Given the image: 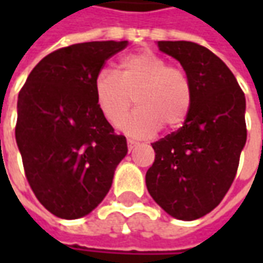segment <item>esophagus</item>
<instances>
[{
    "mask_svg": "<svg viewBox=\"0 0 263 263\" xmlns=\"http://www.w3.org/2000/svg\"><path fill=\"white\" fill-rule=\"evenodd\" d=\"M126 143H128V151H132V149L135 148V146L138 145L137 141H134V139H128V141H126Z\"/></svg>",
    "mask_w": 263,
    "mask_h": 263,
    "instance_id": "esophagus-1",
    "label": "esophagus"
}]
</instances>
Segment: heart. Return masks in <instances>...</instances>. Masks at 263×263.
Wrapping results in <instances>:
<instances>
[{
  "mask_svg": "<svg viewBox=\"0 0 263 263\" xmlns=\"http://www.w3.org/2000/svg\"><path fill=\"white\" fill-rule=\"evenodd\" d=\"M94 97L98 109L109 124H118L132 101L137 109L121 122L131 137H149L165 125L175 129L190 114L193 86L186 70L169 66L151 50L124 56L114 70L101 69L96 74Z\"/></svg>",
  "mask_w": 263,
  "mask_h": 263,
  "instance_id": "b5f03b06",
  "label": "heart"
}]
</instances>
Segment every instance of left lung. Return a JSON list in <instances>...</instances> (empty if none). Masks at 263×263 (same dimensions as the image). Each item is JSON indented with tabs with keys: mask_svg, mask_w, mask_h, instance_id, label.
I'll return each mask as SVG.
<instances>
[{
	"mask_svg": "<svg viewBox=\"0 0 263 263\" xmlns=\"http://www.w3.org/2000/svg\"><path fill=\"white\" fill-rule=\"evenodd\" d=\"M192 80L193 104L182 128L152 143L146 187L177 220L214 210L231 187L247 142L245 96L235 76L211 50L187 41H159Z\"/></svg>",
	"mask_w": 263,
	"mask_h": 263,
	"instance_id": "1",
	"label": "left lung"
}]
</instances>
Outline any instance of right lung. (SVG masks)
<instances>
[{
	"label": "right lung",
	"instance_id": "add662e5",
	"mask_svg": "<svg viewBox=\"0 0 263 263\" xmlns=\"http://www.w3.org/2000/svg\"><path fill=\"white\" fill-rule=\"evenodd\" d=\"M128 41L60 48L37 63L18 96L15 138L26 180L45 209L65 220L84 217L112 184L125 158L94 97V79Z\"/></svg>",
	"mask_w": 263,
	"mask_h": 263
}]
</instances>
